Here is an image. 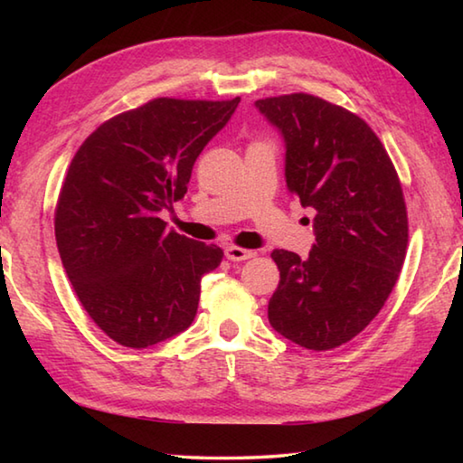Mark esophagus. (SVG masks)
<instances>
[{"mask_svg":"<svg viewBox=\"0 0 463 463\" xmlns=\"http://www.w3.org/2000/svg\"><path fill=\"white\" fill-rule=\"evenodd\" d=\"M224 255H226V260H231V261H247L255 253H253V250H249V249H241V247L231 245V247L224 249Z\"/></svg>","mask_w":463,"mask_h":463,"instance_id":"obj_1","label":"esophagus"}]
</instances>
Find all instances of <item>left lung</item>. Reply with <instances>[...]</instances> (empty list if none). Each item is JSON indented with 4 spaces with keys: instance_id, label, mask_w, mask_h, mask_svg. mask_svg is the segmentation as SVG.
<instances>
[{
    "instance_id": "8db88e82",
    "label": "left lung",
    "mask_w": 463,
    "mask_h": 463,
    "mask_svg": "<svg viewBox=\"0 0 463 463\" xmlns=\"http://www.w3.org/2000/svg\"><path fill=\"white\" fill-rule=\"evenodd\" d=\"M255 108L284 138L288 192L317 213L307 260L271 253L279 286L269 325L304 349H335L372 323L402 269V187L375 132L345 108L308 93L257 99Z\"/></svg>"
}]
</instances>
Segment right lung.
<instances>
[{
	"label": "right lung",
	"instance_id": "right-lung-1",
	"mask_svg": "<svg viewBox=\"0 0 463 463\" xmlns=\"http://www.w3.org/2000/svg\"><path fill=\"white\" fill-rule=\"evenodd\" d=\"M241 98H156L109 118L75 153L54 213L62 268L109 339L132 349L184 333L198 312L203 273L222 249L167 231L192 167Z\"/></svg>",
	"mask_w": 463,
	"mask_h": 463
}]
</instances>
